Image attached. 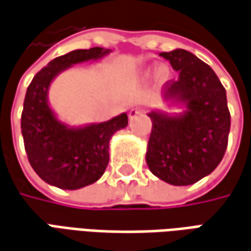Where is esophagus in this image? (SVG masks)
Returning a JSON list of instances; mask_svg holds the SVG:
<instances>
[{"label":"esophagus","mask_w":251,"mask_h":251,"mask_svg":"<svg viewBox=\"0 0 251 251\" xmlns=\"http://www.w3.org/2000/svg\"><path fill=\"white\" fill-rule=\"evenodd\" d=\"M143 112H145V109L143 108H132L129 110V119H134V117H136L138 115H141Z\"/></svg>","instance_id":"obj_1"}]
</instances>
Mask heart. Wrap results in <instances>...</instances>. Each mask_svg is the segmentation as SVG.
Listing matches in <instances>:
<instances>
[{
  "instance_id": "heart-1",
  "label": "heart",
  "mask_w": 251,
  "mask_h": 251,
  "mask_svg": "<svg viewBox=\"0 0 251 251\" xmlns=\"http://www.w3.org/2000/svg\"><path fill=\"white\" fill-rule=\"evenodd\" d=\"M169 76V71L165 68V67H161L160 70H158V77L161 79V80H167Z\"/></svg>"
}]
</instances>
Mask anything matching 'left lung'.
<instances>
[{
	"instance_id": "left-lung-1",
	"label": "left lung",
	"mask_w": 251,
	"mask_h": 251,
	"mask_svg": "<svg viewBox=\"0 0 251 251\" xmlns=\"http://www.w3.org/2000/svg\"><path fill=\"white\" fill-rule=\"evenodd\" d=\"M179 79L167 82V97L187 105L184 115L149 113L153 127L146 162L153 175L175 186L194 184L212 174L227 150L231 115L226 89L215 71L187 50L162 51Z\"/></svg>"
}]
</instances>
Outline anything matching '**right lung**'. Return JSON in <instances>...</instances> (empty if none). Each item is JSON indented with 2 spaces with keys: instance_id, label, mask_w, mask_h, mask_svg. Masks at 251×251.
<instances>
[{
  "instance_id": "add662e5",
  "label": "right lung",
  "mask_w": 251,
  "mask_h": 251,
  "mask_svg": "<svg viewBox=\"0 0 251 251\" xmlns=\"http://www.w3.org/2000/svg\"><path fill=\"white\" fill-rule=\"evenodd\" d=\"M109 51L91 48L56 57L34 76L27 89L22 112L24 149L36 175L51 186L77 190L98 180L108 167L110 138L128 124L127 113H123L109 122L68 128L48 105V89L58 72Z\"/></svg>"
}]
</instances>
